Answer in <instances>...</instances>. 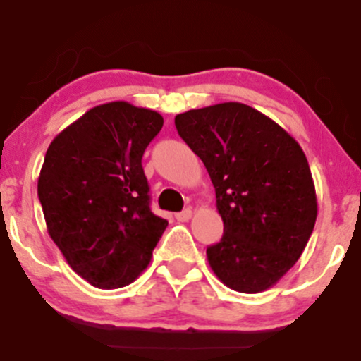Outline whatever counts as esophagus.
Wrapping results in <instances>:
<instances>
[{
    "mask_svg": "<svg viewBox=\"0 0 361 361\" xmlns=\"http://www.w3.org/2000/svg\"><path fill=\"white\" fill-rule=\"evenodd\" d=\"M192 215H193L192 209H185L183 212L176 214V221H180V222H188L190 219H192Z\"/></svg>",
    "mask_w": 361,
    "mask_h": 361,
    "instance_id": "34e87169",
    "label": "esophagus"
}]
</instances>
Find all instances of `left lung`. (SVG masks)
<instances>
[{"instance_id": "left-lung-1", "label": "left lung", "mask_w": 361, "mask_h": 361, "mask_svg": "<svg viewBox=\"0 0 361 361\" xmlns=\"http://www.w3.org/2000/svg\"><path fill=\"white\" fill-rule=\"evenodd\" d=\"M175 126L215 188L224 235L207 247L212 271L235 292L273 287L300 258L317 219L316 186L299 142L238 102L188 110Z\"/></svg>"}]
</instances>
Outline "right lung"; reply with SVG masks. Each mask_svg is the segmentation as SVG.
<instances>
[{
	"instance_id": "right-lung-1",
	"label": "right lung",
	"mask_w": 361,
	"mask_h": 361,
	"mask_svg": "<svg viewBox=\"0 0 361 361\" xmlns=\"http://www.w3.org/2000/svg\"><path fill=\"white\" fill-rule=\"evenodd\" d=\"M154 110L110 102L54 137L39 176L47 233L78 275L120 288L147 268L168 221L149 209L142 154L163 127Z\"/></svg>"
}]
</instances>
